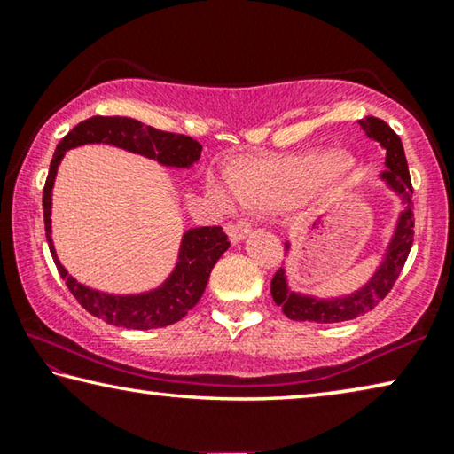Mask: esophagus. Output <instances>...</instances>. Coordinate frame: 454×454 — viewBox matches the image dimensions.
<instances>
[{
  "label": "esophagus",
  "instance_id": "esophagus-1",
  "mask_svg": "<svg viewBox=\"0 0 454 454\" xmlns=\"http://www.w3.org/2000/svg\"><path fill=\"white\" fill-rule=\"evenodd\" d=\"M250 232V224L245 220L234 222V224H226V234L232 245H239L240 240H245Z\"/></svg>",
  "mask_w": 454,
  "mask_h": 454
}]
</instances>
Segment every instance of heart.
<instances>
[{"label":"heart","mask_w":454,"mask_h":454,"mask_svg":"<svg viewBox=\"0 0 454 454\" xmlns=\"http://www.w3.org/2000/svg\"><path fill=\"white\" fill-rule=\"evenodd\" d=\"M348 165L330 151H309L283 160L234 162L226 179L207 177V195L222 209L234 207V195L247 207H269L295 201L314 192H333L344 184Z\"/></svg>","instance_id":"1"}]
</instances>
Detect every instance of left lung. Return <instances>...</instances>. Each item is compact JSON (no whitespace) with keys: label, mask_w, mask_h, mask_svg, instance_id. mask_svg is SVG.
Wrapping results in <instances>:
<instances>
[{"label":"left lung","mask_w":454,"mask_h":454,"mask_svg":"<svg viewBox=\"0 0 454 454\" xmlns=\"http://www.w3.org/2000/svg\"><path fill=\"white\" fill-rule=\"evenodd\" d=\"M363 132L371 140H377L385 148V171L379 175L387 189H391L400 200V214H397L394 232L385 247L375 273L371 279L355 289L353 294L338 295V297H317L294 292L289 287L287 270L281 267L277 270L273 281H270V295L277 306L283 309L289 320L295 322H316V324H334L347 322L355 317L367 314L373 309L385 295L391 292L394 283L400 277L402 269L408 261L411 242H414V212H411V179L408 171V160H405L403 145L397 134L379 118L358 120ZM292 248V242H286V253Z\"/></svg>","instance_id":"8db88e82"}]
</instances>
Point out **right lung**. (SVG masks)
<instances>
[{"instance_id": "right-lung-1", "label": "right lung", "mask_w": 454, "mask_h": 454, "mask_svg": "<svg viewBox=\"0 0 454 454\" xmlns=\"http://www.w3.org/2000/svg\"><path fill=\"white\" fill-rule=\"evenodd\" d=\"M83 145H112L124 148L128 153L142 154V157L157 160L162 167L192 168L201 157V145L198 140L157 130L145 126L138 120L121 116H93L81 121L67 137L59 142L52 154L49 177H46L43 192L44 228L49 240L51 254L60 277H63L69 292L83 306L87 312L112 326L148 330L165 328L168 324L179 322L200 297L204 295L209 273L222 254L226 253L230 242L220 226L189 228L181 236L177 262L165 281L154 289L140 294H107L79 283L75 277L59 261L52 242V187L57 171L65 153Z\"/></svg>"}]
</instances>
